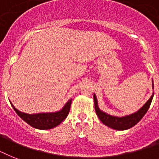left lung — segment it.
Wrapping results in <instances>:
<instances>
[{
  "mask_svg": "<svg viewBox=\"0 0 159 159\" xmlns=\"http://www.w3.org/2000/svg\"><path fill=\"white\" fill-rule=\"evenodd\" d=\"M94 102H95V110H96V113L97 116L99 117L102 123L114 129H117V130H125V129H128L133 127L138 123L139 121L141 119L143 118V116L145 115L146 112L148 111V108L151 105L152 100H153V94L152 97L149 98L148 102H146L145 105L142 107V108L138 111L135 113L129 115V116H125V117H116V116H111L110 115H107L105 112L102 111L98 108L97 106V100L96 96L94 95Z\"/></svg>",
  "mask_w": 159,
  "mask_h": 159,
  "instance_id": "left-lung-1",
  "label": "left lung"
}]
</instances>
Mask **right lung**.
Listing matches in <instances>:
<instances>
[{
  "label": "right lung",
  "instance_id": "obj_1",
  "mask_svg": "<svg viewBox=\"0 0 159 159\" xmlns=\"http://www.w3.org/2000/svg\"><path fill=\"white\" fill-rule=\"evenodd\" d=\"M72 99H70L61 111L55 112V113L29 115V114L23 113L18 111L17 109L15 108L12 103H11V106L16 111V113L18 114V116L34 128L39 129H49L58 125L62 120H64L65 119L67 118V115L69 113L71 104H72Z\"/></svg>",
  "mask_w": 159,
  "mask_h": 159
}]
</instances>
